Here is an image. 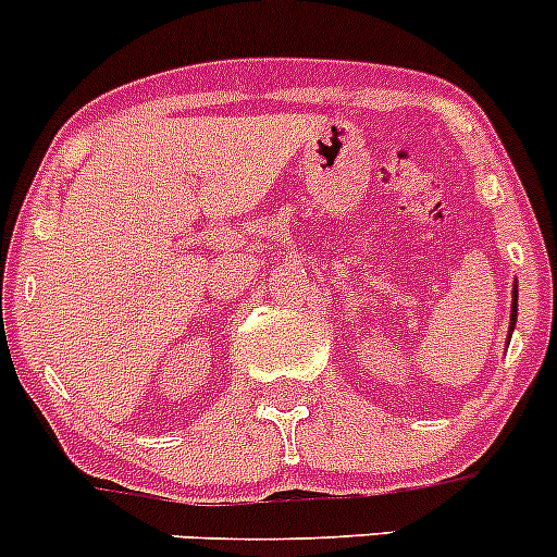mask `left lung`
<instances>
[{"instance_id":"1","label":"left lung","mask_w":557,"mask_h":557,"mask_svg":"<svg viewBox=\"0 0 557 557\" xmlns=\"http://www.w3.org/2000/svg\"><path fill=\"white\" fill-rule=\"evenodd\" d=\"M513 294H517V290H513ZM513 324H517V296H513V308H511V330Z\"/></svg>"}]
</instances>
